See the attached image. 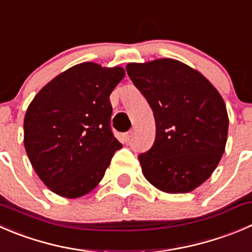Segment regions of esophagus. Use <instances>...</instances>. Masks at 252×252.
Listing matches in <instances>:
<instances>
[{"label":"esophagus","instance_id":"obj_1","mask_svg":"<svg viewBox=\"0 0 252 252\" xmlns=\"http://www.w3.org/2000/svg\"><path fill=\"white\" fill-rule=\"evenodd\" d=\"M131 138H133V131H126V133L124 134V139H126V143H129V141L131 140Z\"/></svg>","mask_w":252,"mask_h":252}]
</instances>
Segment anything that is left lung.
<instances>
[{"instance_id": "obj_1", "label": "left lung", "mask_w": 252, "mask_h": 252, "mask_svg": "<svg viewBox=\"0 0 252 252\" xmlns=\"http://www.w3.org/2000/svg\"><path fill=\"white\" fill-rule=\"evenodd\" d=\"M150 104L156 135L138 156L146 180L167 193H187L208 180L228 138L229 118L216 87L197 70L173 59L126 65Z\"/></svg>"}]
</instances>
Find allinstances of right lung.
Listing matches in <instances>:
<instances>
[{
  "label": "right lung",
  "instance_id": "obj_1",
  "mask_svg": "<svg viewBox=\"0 0 252 252\" xmlns=\"http://www.w3.org/2000/svg\"><path fill=\"white\" fill-rule=\"evenodd\" d=\"M126 72L94 63L75 65L38 92L24 117V148L54 193L79 198L103 178L122 144L111 129L109 96Z\"/></svg>",
  "mask_w": 252,
  "mask_h": 252
}]
</instances>
